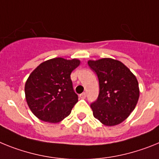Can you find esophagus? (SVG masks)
Here are the masks:
<instances>
[{"instance_id":"esophagus-1","label":"esophagus","mask_w":159,"mask_h":159,"mask_svg":"<svg viewBox=\"0 0 159 159\" xmlns=\"http://www.w3.org/2000/svg\"><path fill=\"white\" fill-rule=\"evenodd\" d=\"M80 96V98H86V93H81V94L79 95Z\"/></svg>"}]
</instances>
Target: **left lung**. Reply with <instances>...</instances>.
<instances>
[{
  "instance_id": "left-lung-1",
  "label": "left lung",
  "mask_w": 159,
  "mask_h": 159,
  "mask_svg": "<svg viewBox=\"0 0 159 159\" xmlns=\"http://www.w3.org/2000/svg\"><path fill=\"white\" fill-rule=\"evenodd\" d=\"M88 65L99 81L98 99L90 104L93 117L107 126L120 124L129 117L139 101L137 78L118 60H89Z\"/></svg>"
}]
</instances>
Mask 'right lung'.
<instances>
[{
    "label": "right lung",
    "mask_w": 159,
    "mask_h": 159,
    "mask_svg": "<svg viewBox=\"0 0 159 159\" xmlns=\"http://www.w3.org/2000/svg\"><path fill=\"white\" fill-rule=\"evenodd\" d=\"M79 65L78 59L56 57L45 61L32 72L25 93L27 104L37 118L57 123L70 115L78 101L70 74Z\"/></svg>",
    "instance_id": "add662e5"
}]
</instances>
